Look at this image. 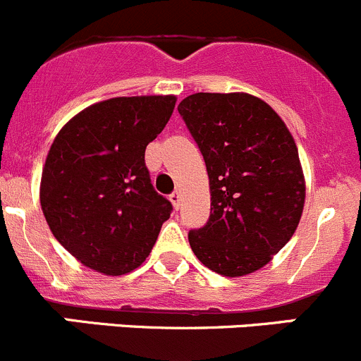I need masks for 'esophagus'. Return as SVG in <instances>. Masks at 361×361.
<instances>
[{
  "instance_id": "esophagus-1",
  "label": "esophagus",
  "mask_w": 361,
  "mask_h": 361,
  "mask_svg": "<svg viewBox=\"0 0 361 361\" xmlns=\"http://www.w3.org/2000/svg\"><path fill=\"white\" fill-rule=\"evenodd\" d=\"M170 202L173 203V207H176V209H179V207H180V202H182L180 192H179V191H173L172 195H170Z\"/></svg>"
}]
</instances>
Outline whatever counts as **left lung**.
I'll return each mask as SVG.
<instances>
[{
    "mask_svg": "<svg viewBox=\"0 0 361 361\" xmlns=\"http://www.w3.org/2000/svg\"><path fill=\"white\" fill-rule=\"evenodd\" d=\"M210 184V216L189 230L196 258L238 277L262 269L293 237L305 200L297 145L286 124L244 92H196L177 106Z\"/></svg>",
    "mask_w": 361,
    "mask_h": 361,
    "instance_id": "8db88e82",
    "label": "left lung"
}]
</instances>
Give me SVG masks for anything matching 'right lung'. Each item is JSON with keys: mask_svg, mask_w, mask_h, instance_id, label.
Returning <instances> with one entry per match:
<instances>
[{"mask_svg": "<svg viewBox=\"0 0 361 361\" xmlns=\"http://www.w3.org/2000/svg\"><path fill=\"white\" fill-rule=\"evenodd\" d=\"M176 96L112 98L82 110L52 142L40 203L59 244L80 263L123 276L145 262L173 210L145 166Z\"/></svg>", "mask_w": 361, "mask_h": 361, "instance_id": "add662e5", "label": "right lung"}]
</instances>
